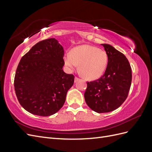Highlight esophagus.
Masks as SVG:
<instances>
[{
  "label": "esophagus",
  "instance_id": "esophagus-1",
  "mask_svg": "<svg viewBox=\"0 0 152 152\" xmlns=\"http://www.w3.org/2000/svg\"><path fill=\"white\" fill-rule=\"evenodd\" d=\"M79 80V78H78L77 77H75V82H77Z\"/></svg>",
  "mask_w": 152,
  "mask_h": 152
}]
</instances>
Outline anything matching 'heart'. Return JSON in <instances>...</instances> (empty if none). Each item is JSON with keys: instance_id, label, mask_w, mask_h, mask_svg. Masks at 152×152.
<instances>
[{"instance_id": "obj_1", "label": "heart", "mask_w": 152, "mask_h": 152, "mask_svg": "<svg viewBox=\"0 0 152 152\" xmlns=\"http://www.w3.org/2000/svg\"><path fill=\"white\" fill-rule=\"evenodd\" d=\"M64 61L70 70L77 68L79 64V70L84 77L95 80L102 76L107 68L108 56L104 50L86 44L73 48L70 54H66Z\"/></svg>"}]
</instances>
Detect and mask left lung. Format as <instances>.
<instances>
[{"label": "left lung", "mask_w": 152, "mask_h": 152, "mask_svg": "<svg viewBox=\"0 0 152 152\" xmlns=\"http://www.w3.org/2000/svg\"><path fill=\"white\" fill-rule=\"evenodd\" d=\"M108 56L104 75L87 82L84 98L87 104L97 113L118 108L127 98L132 80L130 64L124 54L109 44H102Z\"/></svg>", "instance_id": "1"}]
</instances>
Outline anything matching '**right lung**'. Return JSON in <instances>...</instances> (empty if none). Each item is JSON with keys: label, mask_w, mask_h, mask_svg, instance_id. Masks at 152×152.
Masks as SVG:
<instances>
[{"label": "right lung", "mask_w": 152, "mask_h": 152, "mask_svg": "<svg viewBox=\"0 0 152 152\" xmlns=\"http://www.w3.org/2000/svg\"><path fill=\"white\" fill-rule=\"evenodd\" d=\"M64 49L54 38L37 43L21 59L14 81L18 102L26 111L47 117L65 102L74 75L63 70Z\"/></svg>", "instance_id": "1"}]
</instances>
